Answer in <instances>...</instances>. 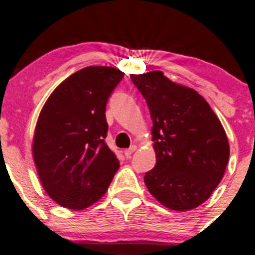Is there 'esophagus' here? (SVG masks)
Listing matches in <instances>:
<instances>
[{"label": "esophagus", "instance_id": "obj_1", "mask_svg": "<svg viewBox=\"0 0 255 255\" xmlns=\"http://www.w3.org/2000/svg\"><path fill=\"white\" fill-rule=\"evenodd\" d=\"M136 150V146H130L129 148H127V150H125V156L126 157H130L131 153H133L134 151Z\"/></svg>", "mask_w": 255, "mask_h": 255}]
</instances>
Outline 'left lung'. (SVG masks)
Instances as JSON below:
<instances>
[{
  "label": "left lung",
  "mask_w": 255,
  "mask_h": 255,
  "mask_svg": "<svg viewBox=\"0 0 255 255\" xmlns=\"http://www.w3.org/2000/svg\"><path fill=\"white\" fill-rule=\"evenodd\" d=\"M150 109L157 163L146 172L148 192L175 211H188L211 197L223 177L230 147L209 103L195 90L160 71L130 74Z\"/></svg>",
  "instance_id": "8db88e82"
}]
</instances>
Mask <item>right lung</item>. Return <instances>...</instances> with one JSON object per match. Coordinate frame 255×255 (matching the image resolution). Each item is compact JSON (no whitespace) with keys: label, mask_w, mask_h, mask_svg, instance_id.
I'll return each instance as SVG.
<instances>
[{"label":"right lung","mask_w":255,"mask_h":255,"mask_svg":"<svg viewBox=\"0 0 255 255\" xmlns=\"http://www.w3.org/2000/svg\"><path fill=\"white\" fill-rule=\"evenodd\" d=\"M124 75L113 67L80 69L58 85L40 111L32 154L43 188L62 207L87 209L119 170L104 140L105 107Z\"/></svg>","instance_id":"right-lung-1"}]
</instances>
